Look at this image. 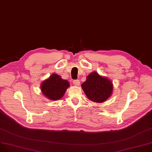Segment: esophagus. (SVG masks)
Listing matches in <instances>:
<instances>
[{
    "mask_svg": "<svg viewBox=\"0 0 152 152\" xmlns=\"http://www.w3.org/2000/svg\"><path fill=\"white\" fill-rule=\"evenodd\" d=\"M72 83H73V84H74L75 86H78V85H80V80H73Z\"/></svg>",
    "mask_w": 152,
    "mask_h": 152,
    "instance_id": "obj_1",
    "label": "esophagus"
}]
</instances>
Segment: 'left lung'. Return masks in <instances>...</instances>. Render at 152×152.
<instances>
[{"label":"left lung","mask_w":152,"mask_h":152,"mask_svg":"<svg viewBox=\"0 0 152 152\" xmlns=\"http://www.w3.org/2000/svg\"><path fill=\"white\" fill-rule=\"evenodd\" d=\"M82 88L89 100L95 102H105L111 95L113 85L105 77L100 76L96 72H93L87 76Z\"/></svg>","instance_id":"obj_1"}]
</instances>
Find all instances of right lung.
<instances>
[{
  "label": "right lung",
  "mask_w": 152,
  "mask_h": 152,
  "mask_svg": "<svg viewBox=\"0 0 152 152\" xmlns=\"http://www.w3.org/2000/svg\"><path fill=\"white\" fill-rule=\"evenodd\" d=\"M69 83L62 80L60 76L56 74L52 75L41 85V90L43 94L51 100L61 99L65 94Z\"/></svg>",
  "instance_id": "obj_1"
}]
</instances>
